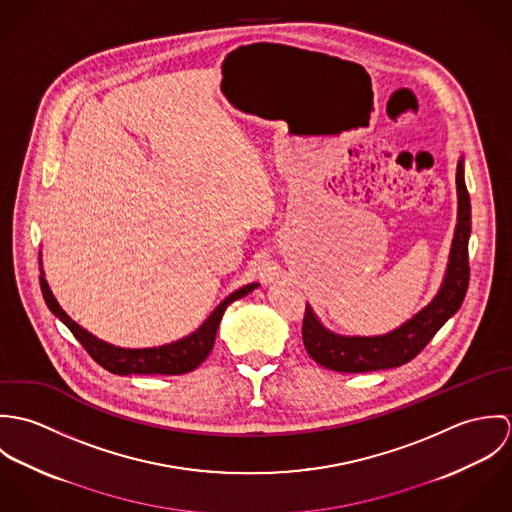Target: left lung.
Returning a JSON list of instances; mask_svg holds the SVG:
<instances>
[{"instance_id":"obj_1","label":"left lung","mask_w":512,"mask_h":512,"mask_svg":"<svg viewBox=\"0 0 512 512\" xmlns=\"http://www.w3.org/2000/svg\"><path fill=\"white\" fill-rule=\"evenodd\" d=\"M457 224L449 248L443 282L434 299L400 327L384 335H339L327 329L307 303L303 317V345L309 357L337 372H370L406 365L461 307L469 286L467 244L471 236V201L465 187L463 157L457 163Z\"/></svg>"}]
</instances>
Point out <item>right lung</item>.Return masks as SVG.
<instances>
[{
    "mask_svg": "<svg viewBox=\"0 0 512 512\" xmlns=\"http://www.w3.org/2000/svg\"><path fill=\"white\" fill-rule=\"evenodd\" d=\"M39 266H41V276H39L41 292H43L47 307L53 311V315L59 317L71 329V333L98 365L110 370L112 374H122V376H128V374H185V372L195 370L213 351L220 319H222L226 307L232 301L254 292L260 286L258 282L246 284V286L238 288L236 292L226 295L213 309V313L201 323L199 329H195L193 333H189L187 337H183L179 341L165 343L159 347L128 349V347H118V345L98 339L96 335H92L90 331H86L84 327H80L76 321H73L67 315V311L59 305L57 297L51 292V288L45 280L41 258H39Z\"/></svg>",
    "mask_w": 512,
    "mask_h": 512,
    "instance_id": "add662e5",
    "label": "right lung"
}]
</instances>
